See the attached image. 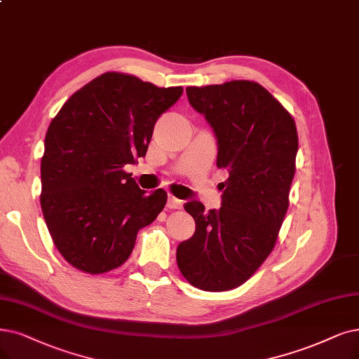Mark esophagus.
Masks as SVG:
<instances>
[{
  "label": "esophagus",
  "instance_id": "34e87169",
  "mask_svg": "<svg viewBox=\"0 0 359 359\" xmlns=\"http://www.w3.org/2000/svg\"><path fill=\"white\" fill-rule=\"evenodd\" d=\"M168 208L169 209H181L182 208V200H180L174 196H169L168 197Z\"/></svg>",
  "mask_w": 359,
  "mask_h": 359
}]
</instances>
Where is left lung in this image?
<instances>
[{"label":"left lung","instance_id":"obj_1","mask_svg":"<svg viewBox=\"0 0 359 359\" xmlns=\"http://www.w3.org/2000/svg\"><path fill=\"white\" fill-rule=\"evenodd\" d=\"M191 107L217 138V166L228 170L218 210L191 200L184 205L196 231L177 248V264L194 287H238L276 246L289 208L297 131L293 118L259 83L231 81L189 87Z\"/></svg>","mask_w":359,"mask_h":359}]
</instances>
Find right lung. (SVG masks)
Here are the masks:
<instances>
[{"mask_svg":"<svg viewBox=\"0 0 359 359\" xmlns=\"http://www.w3.org/2000/svg\"><path fill=\"white\" fill-rule=\"evenodd\" d=\"M181 87L107 72L72 95L51 121L41 159V209L54 245L75 268L103 274L130 257L138 229L166 205L125 165L144 157L154 123Z\"/></svg>","mask_w":359,"mask_h":359,"instance_id":"obj_1","label":"right lung"}]
</instances>
